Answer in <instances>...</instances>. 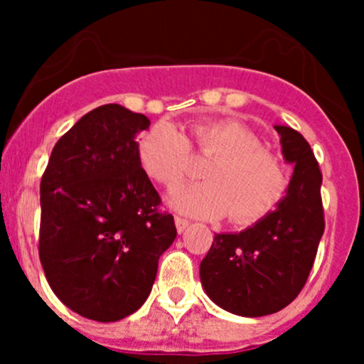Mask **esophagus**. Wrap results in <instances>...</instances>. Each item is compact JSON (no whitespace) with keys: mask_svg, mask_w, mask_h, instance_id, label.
<instances>
[{"mask_svg":"<svg viewBox=\"0 0 364 364\" xmlns=\"http://www.w3.org/2000/svg\"><path fill=\"white\" fill-rule=\"evenodd\" d=\"M174 222H176V229H178V232L181 234V232H185L186 229H188V225H190V222L188 220H185V218H179V216H176L174 218Z\"/></svg>","mask_w":364,"mask_h":364,"instance_id":"1","label":"esophagus"}]
</instances>
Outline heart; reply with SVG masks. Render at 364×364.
I'll use <instances>...</instances> for the list:
<instances>
[{"label":"heart","instance_id":"obj_1","mask_svg":"<svg viewBox=\"0 0 364 364\" xmlns=\"http://www.w3.org/2000/svg\"><path fill=\"white\" fill-rule=\"evenodd\" d=\"M190 135L197 155L213 161L204 171L208 183L171 197L176 211L193 218H220L229 213L230 222L247 225L277 208L287 190V171L252 130L230 119L200 121ZM137 155L149 178L176 190L190 172L192 146L176 124L159 121L141 137Z\"/></svg>","mask_w":364,"mask_h":364}]
</instances>
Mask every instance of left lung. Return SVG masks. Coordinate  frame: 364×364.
I'll use <instances>...</instances> for the list:
<instances>
[{"label": "left lung", "instance_id": "8db88e82", "mask_svg": "<svg viewBox=\"0 0 364 364\" xmlns=\"http://www.w3.org/2000/svg\"><path fill=\"white\" fill-rule=\"evenodd\" d=\"M282 153L294 165L287 193L241 232L215 234L200 262L205 294L241 317L277 314L304 287L324 234L322 174L310 144L294 128L277 124Z\"/></svg>", "mask_w": 364, "mask_h": 364}]
</instances>
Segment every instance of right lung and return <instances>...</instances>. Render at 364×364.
Returning <instances> with one entry per match:
<instances>
[{"instance_id": "1", "label": "right lung", "mask_w": 364, "mask_h": 364, "mask_svg": "<svg viewBox=\"0 0 364 364\" xmlns=\"http://www.w3.org/2000/svg\"><path fill=\"white\" fill-rule=\"evenodd\" d=\"M148 128L123 105L93 109L56 142L40 183L43 273L61 303L91 321L137 311L178 234L139 161L135 137Z\"/></svg>"}]
</instances>
